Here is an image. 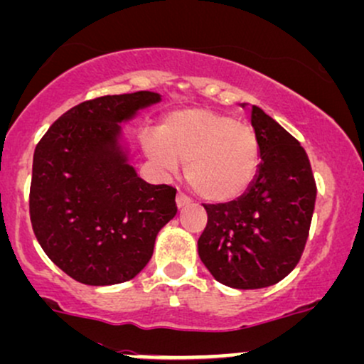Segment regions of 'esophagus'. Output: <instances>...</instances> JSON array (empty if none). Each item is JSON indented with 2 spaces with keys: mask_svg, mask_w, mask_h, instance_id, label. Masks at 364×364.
<instances>
[{
  "mask_svg": "<svg viewBox=\"0 0 364 364\" xmlns=\"http://www.w3.org/2000/svg\"><path fill=\"white\" fill-rule=\"evenodd\" d=\"M175 200H177V208H178V209L187 208V205L191 204V199H189V197H187L186 194H183V192H178L177 199H175Z\"/></svg>",
  "mask_w": 364,
  "mask_h": 364,
  "instance_id": "esophagus-1",
  "label": "esophagus"
}]
</instances>
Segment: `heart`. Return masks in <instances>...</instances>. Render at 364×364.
Listing matches in <instances>:
<instances>
[{
	"instance_id": "heart-1",
	"label": "heart",
	"mask_w": 364,
	"mask_h": 364,
	"mask_svg": "<svg viewBox=\"0 0 364 364\" xmlns=\"http://www.w3.org/2000/svg\"><path fill=\"white\" fill-rule=\"evenodd\" d=\"M145 151L165 172L186 164V178L197 196L226 203L243 194L257 173V132L245 121L210 109L170 114L159 134L143 140Z\"/></svg>"
}]
</instances>
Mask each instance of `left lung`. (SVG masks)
Masks as SVG:
<instances>
[{"instance_id":"8db88e82","label":"left lung","mask_w":364,"mask_h":364,"mask_svg":"<svg viewBox=\"0 0 364 364\" xmlns=\"http://www.w3.org/2000/svg\"><path fill=\"white\" fill-rule=\"evenodd\" d=\"M258 172L236 200L204 204L208 224L197 246L210 275L240 290L278 284L297 267L306 248L317 187L300 143L258 106Z\"/></svg>"}]
</instances>
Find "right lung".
<instances>
[{
  "mask_svg": "<svg viewBox=\"0 0 364 364\" xmlns=\"http://www.w3.org/2000/svg\"><path fill=\"white\" fill-rule=\"evenodd\" d=\"M159 101L160 94L150 91L84 101L35 148L31 228L45 255L75 282L102 287L132 280L177 214V189L138 177L118 143V123Z\"/></svg>",
  "mask_w": 364,
  "mask_h": 364,
  "instance_id": "obj_1",
  "label": "right lung"
}]
</instances>
